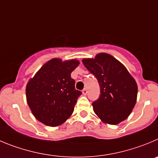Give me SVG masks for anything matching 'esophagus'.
<instances>
[{
    "instance_id": "34e87169",
    "label": "esophagus",
    "mask_w": 158,
    "mask_h": 158,
    "mask_svg": "<svg viewBox=\"0 0 158 158\" xmlns=\"http://www.w3.org/2000/svg\"><path fill=\"white\" fill-rule=\"evenodd\" d=\"M87 93H88V91H87V89H86V88L82 89V94H83L84 95H86V94H87Z\"/></svg>"
}]
</instances>
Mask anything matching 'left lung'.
I'll use <instances>...</instances> for the list:
<instances>
[{
  "label": "left lung",
  "mask_w": 158,
  "mask_h": 158,
  "mask_svg": "<svg viewBox=\"0 0 158 158\" xmlns=\"http://www.w3.org/2000/svg\"><path fill=\"white\" fill-rule=\"evenodd\" d=\"M82 63L100 85L99 98L92 103L95 114L110 125L127 118L136 102L137 85L126 68L105 53L83 59Z\"/></svg>",
  "instance_id": "8db88e82"
}]
</instances>
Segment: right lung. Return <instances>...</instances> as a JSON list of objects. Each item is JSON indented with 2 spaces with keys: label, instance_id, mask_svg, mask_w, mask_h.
I'll list each match as a JSON object with an SVG mask.
<instances>
[{
  "label": "right lung",
  "instance_id": "1",
  "mask_svg": "<svg viewBox=\"0 0 158 158\" xmlns=\"http://www.w3.org/2000/svg\"><path fill=\"white\" fill-rule=\"evenodd\" d=\"M79 62L54 58L44 64L26 86V100L38 121L49 126L64 123L72 114L82 92L71 73Z\"/></svg>",
  "mask_w": 158,
  "mask_h": 158
}]
</instances>
